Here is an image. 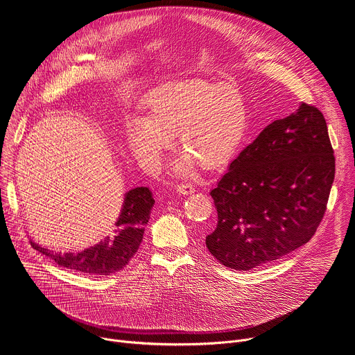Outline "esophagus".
Listing matches in <instances>:
<instances>
[{"label":"esophagus","instance_id":"1","mask_svg":"<svg viewBox=\"0 0 355 355\" xmlns=\"http://www.w3.org/2000/svg\"><path fill=\"white\" fill-rule=\"evenodd\" d=\"M177 192L181 193V195H188V193L195 192V188H193V185H191V184L182 182V184H178V185H177Z\"/></svg>","mask_w":355,"mask_h":355}]
</instances>
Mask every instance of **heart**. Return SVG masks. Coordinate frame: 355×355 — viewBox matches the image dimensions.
<instances>
[{"label":"heart","mask_w":355,"mask_h":355,"mask_svg":"<svg viewBox=\"0 0 355 355\" xmlns=\"http://www.w3.org/2000/svg\"><path fill=\"white\" fill-rule=\"evenodd\" d=\"M248 128L244 99L240 92L220 83L188 78L166 84L150 94L146 116L128 122V146L146 168L156 170L177 135L185 151L175 164L187 173L198 163L215 170L229 163L239 151Z\"/></svg>","instance_id":"1"}]
</instances>
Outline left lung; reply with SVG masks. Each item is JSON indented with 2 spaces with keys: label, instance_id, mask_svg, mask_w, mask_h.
<instances>
[{
  "label": "left lung",
  "instance_id": "obj_1",
  "mask_svg": "<svg viewBox=\"0 0 355 355\" xmlns=\"http://www.w3.org/2000/svg\"><path fill=\"white\" fill-rule=\"evenodd\" d=\"M323 114L309 104L270 123L211 191L218 211L207 247L237 271L278 260L316 233L336 160Z\"/></svg>",
  "mask_w": 355,
  "mask_h": 355
}]
</instances>
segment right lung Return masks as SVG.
Returning a JSON list of instances; mask_svg holds the SVG:
<instances>
[{
    "instance_id": "add662e5",
    "label": "right lung",
    "mask_w": 355,
    "mask_h": 355,
    "mask_svg": "<svg viewBox=\"0 0 355 355\" xmlns=\"http://www.w3.org/2000/svg\"><path fill=\"white\" fill-rule=\"evenodd\" d=\"M153 205V193L147 187L128 191L123 198L121 215L110 236L80 252H53L33 241L31 244L60 267L87 275H111L125 268L136 254Z\"/></svg>"
}]
</instances>
